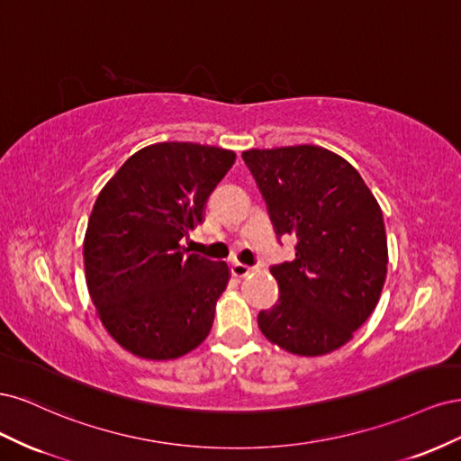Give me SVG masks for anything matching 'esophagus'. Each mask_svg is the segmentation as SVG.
<instances>
[{"label": "esophagus", "instance_id": "1", "mask_svg": "<svg viewBox=\"0 0 461 461\" xmlns=\"http://www.w3.org/2000/svg\"><path fill=\"white\" fill-rule=\"evenodd\" d=\"M256 271V267H249V265H244V263H232V275L239 276V278H244L248 275H252Z\"/></svg>", "mask_w": 461, "mask_h": 461}]
</instances>
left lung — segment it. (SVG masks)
I'll list each match as a JSON object with an SVG mask.
<instances>
[{
  "label": "left lung",
  "instance_id": "1",
  "mask_svg": "<svg viewBox=\"0 0 461 461\" xmlns=\"http://www.w3.org/2000/svg\"><path fill=\"white\" fill-rule=\"evenodd\" d=\"M242 159L276 239H296V258L271 267L281 294L258 325L292 354L337 350L381 296L388 263L381 207L354 167L325 148L248 149Z\"/></svg>",
  "mask_w": 461,
  "mask_h": 461
}]
</instances>
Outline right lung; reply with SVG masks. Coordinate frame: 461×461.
<instances>
[{
  "instance_id": "obj_1",
  "label": "right lung",
  "mask_w": 461,
  "mask_h": 461,
  "mask_svg": "<svg viewBox=\"0 0 461 461\" xmlns=\"http://www.w3.org/2000/svg\"><path fill=\"white\" fill-rule=\"evenodd\" d=\"M234 151L151 144L122 163L97 196L85 236L90 298L124 350L173 359L212 330L229 267L180 246L234 163Z\"/></svg>"
}]
</instances>
